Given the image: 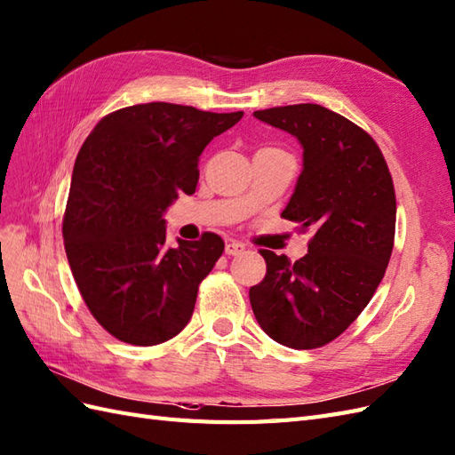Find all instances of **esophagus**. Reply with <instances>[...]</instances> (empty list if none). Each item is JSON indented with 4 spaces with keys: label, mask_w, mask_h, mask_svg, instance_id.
I'll return each instance as SVG.
<instances>
[{
    "label": "esophagus",
    "mask_w": 455,
    "mask_h": 455,
    "mask_svg": "<svg viewBox=\"0 0 455 455\" xmlns=\"http://www.w3.org/2000/svg\"><path fill=\"white\" fill-rule=\"evenodd\" d=\"M243 251H246V246H243L242 242H228L227 246H225V253L227 255H240Z\"/></svg>",
    "instance_id": "34e87169"
}]
</instances>
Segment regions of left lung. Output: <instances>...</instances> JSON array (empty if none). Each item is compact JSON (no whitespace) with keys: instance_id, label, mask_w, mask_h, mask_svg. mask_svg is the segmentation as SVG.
Returning a JSON list of instances; mask_svg holds the SVG:
<instances>
[{"instance_id":"8db88e82","label":"left lung","mask_w":455,"mask_h":455,"mask_svg":"<svg viewBox=\"0 0 455 455\" xmlns=\"http://www.w3.org/2000/svg\"><path fill=\"white\" fill-rule=\"evenodd\" d=\"M255 119L292 134L304 154L283 217L313 228L298 261L261 250L267 275L250 288L253 315L278 344H329L367 307L390 261L394 184L365 131L317 103L271 108Z\"/></svg>"}]
</instances>
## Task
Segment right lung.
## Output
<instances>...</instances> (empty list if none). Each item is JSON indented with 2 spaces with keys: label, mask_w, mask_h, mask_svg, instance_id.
Segmentation results:
<instances>
[{
  "label": "right lung",
  "mask_w": 455,
  "mask_h": 455,
  "mask_svg": "<svg viewBox=\"0 0 455 455\" xmlns=\"http://www.w3.org/2000/svg\"><path fill=\"white\" fill-rule=\"evenodd\" d=\"M242 115L140 103L101 119L80 148L65 251L88 309L115 339L154 346L188 324L225 242L207 232L171 246L163 217L179 194L196 192L202 151Z\"/></svg>",
  "instance_id": "right-lung-1"
}]
</instances>
